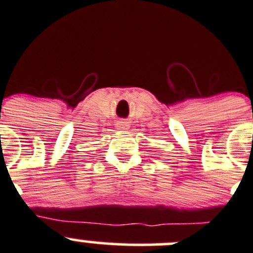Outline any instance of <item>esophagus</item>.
<instances>
[{
    "instance_id": "esophagus-1",
    "label": "esophagus",
    "mask_w": 253,
    "mask_h": 253,
    "mask_svg": "<svg viewBox=\"0 0 253 253\" xmlns=\"http://www.w3.org/2000/svg\"><path fill=\"white\" fill-rule=\"evenodd\" d=\"M126 124L124 123V122H121V123L118 124V127H121V129H126Z\"/></svg>"
}]
</instances>
